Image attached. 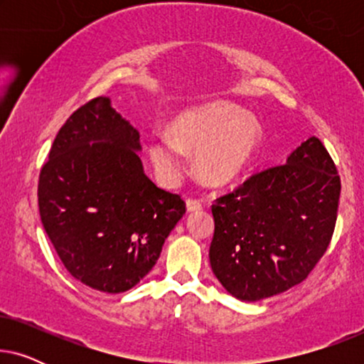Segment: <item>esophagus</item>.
Wrapping results in <instances>:
<instances>
[{"label": "esophagus", "instance_id": "esophagus-1", "mask_svg": "<svg viewBox=\"0 0 364 364\" xmlns=\"http://www.w3.org/2000/svg\"><path fill=\"white\" fill-rule=\"evenodd\" d=\"M202 208V202L197 198H187V210L188 212H197Z\"/></svg>", "mask_w": 364, "mask_h": 364}]
</instances>
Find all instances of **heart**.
Masks as SVG:
<instances>
[{"label":"heart","mask_w":364,"mask_h":364,"mask_svg":"<svg viewBox=\"0 0 364 364\" xmlns=\"http://www.w3.org/2000/svg\"><path fill=\"white\" fill-rule=\"evenodd\" d=\"M260 142V126L227 102L183 112L166 132L149 137L147 154L159 178L173 186L187 173L186 152H196L198 177L222 186L243 172Z\"/></svg>","instance_id":"1"}]
</instances>
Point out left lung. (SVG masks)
<instances>
[{
  "label": "left lung",
  "instance_id": "8db88e82",
  "mask_svg": "<svg viewBox=\"0 0 364 364\" xmlns=\"http://www.w3.org/2000/svg\"><path fill=\"white\" fill-rule=\"evenodd\" d=\"M340 192L335 162L318 137L301 142L287 164L253 173L212 205L213 275L242 301L301 283L330 245Z\"/></svg>",
  "mask_w": 364,
  "mask_h": 364
}]
</instances>
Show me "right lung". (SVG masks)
Segmentation results:
<instances>
[{
  "label": "right lung",
  "mask_w": 364,
  "mask_h": 364,
  "mask_svg": "<svg viewBox=\"0 0 364 364\" xmlns=\"http://www.w3.org/2000/svg\"><path fill=\"white\" fill-rule=\"evenodd\" d=\"M139 151L137 129L101 96L64 122L39 173L44 230L66 270L94 290L136 287L186 213L181 196L144 173Z\"/></svg>",
  "instance_id": "right-lung-1"
}]
</instances>
